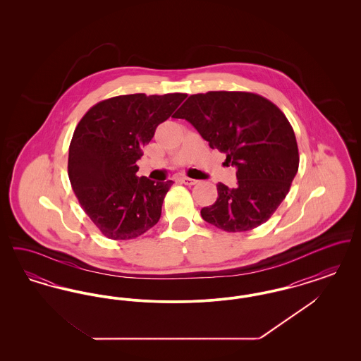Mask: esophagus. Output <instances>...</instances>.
<instances>
[{
	"label": "esophagus",
	"mask_w": 361,
	"mask_h": 361,
	"mask_svg": "<svg viewBox=\"0 0 361 361\" xmlns=\"http://www.w3.org/2000/svg\"><path fill=\"white\" fill-rule=\"evenodd\" d=\"M180 181H181L183 184H185V185H195V184H197V180L189 178V177H181Z\"/></svg>",
	"instance_id": "1"
}]
</instances>
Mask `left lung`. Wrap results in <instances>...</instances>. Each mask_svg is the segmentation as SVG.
<instances>
[{
    "mask_svg": "<svg viewBox=\"0 0 361 361\" xmlns=\"http://www.w3.org/2000/svg\"><path fill=\"white\" fill-rule=\"evenodd\" d=\"M174 118L188 121L237 168V187L219 183L218 199L202 208V218L228 233L265 224L299 168L296 137L286 115L256 93L221 90L189 96Z\"/></svg>",
    "mask_w": 361,
    "mask_h": 361,
    "instance_id": "obj_1",
    "label": "left lung"
}]
</instances>
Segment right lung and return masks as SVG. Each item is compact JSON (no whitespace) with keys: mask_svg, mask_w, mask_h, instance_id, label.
Wrapping results in <instances>:
<instances>
[{"mask_svg":"<svg viewBox=\"0 0 361 361\" xmlns=\"http://www.w3.org/2000/svg\"><path fill=\"white\" fill-rule=\"evenodd\" d=\"M185 93L116 96L93 105L75 127L69 147L70 184L90 221L106 238L133 240L161 218L172 180L137 177L142 149L172 116Z\"/></svg>","mask_w":361,"mask_h":361,"instance_id":"1","label":"right lung"}]
</instances>
